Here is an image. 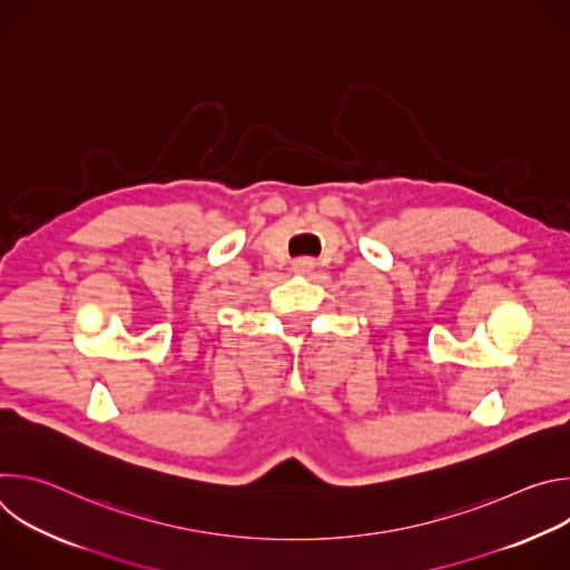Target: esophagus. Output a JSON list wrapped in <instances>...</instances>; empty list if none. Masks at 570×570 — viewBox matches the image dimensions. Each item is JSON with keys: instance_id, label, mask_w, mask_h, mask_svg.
I'll use <instances>...</instances> for the list:
<instances>
[{"instance_id": "34e87169", "label": "esophagus", "mask_w": 570, "mask_h": 570, "mask_svg": "<svg viewBox=\"0 0 570 570\" xmlns=\"http://www.w3.org/2000/svg\"><path fill=\"white\" fill-rule=\"evenodd\" d=\"M313 266H315V262L311 257H299L293 262L295 273H308V271H313Z\"/></svg>"}]
</instances>
